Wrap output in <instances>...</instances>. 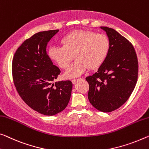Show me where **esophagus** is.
<instances>
[{"label": "esophagus", "mask_w": 149, "mask_h": 149, "mask_svg": "<svg viewBox=\"0 0 149 149\" xmlns=\"http://www.w3.org/2000/svg\"><path fill=\"white\" fill-rule=\"evenodd\" d=\"M78 80H79V79H72L71 81H72V82L73 84H76L77 82L78 81Z\"/></svg>", "instance_id": "34e87169"}]
</instances>
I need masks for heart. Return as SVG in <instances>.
Returning <instances> with one entry per match:
<instances>
[{"instance_id": "obj_1", "label": "heart", "mask_w": 149, "mask_h": 149, "mask_svg": "<svg viewBox=\"0 0 149 149\" xmlns=\"http://www.w3.org/2000/svg\"><path fill=\"white\" fill-rule=\"evenodd\" d=\"M63 47L51 46L49 55L62 68H67L74 55L76 61L67 68L68 78L78 77L90 69L98 68L110 51V40L104 34L78 29L69 32L61 40Z\"/></svg>"}]
</instances>
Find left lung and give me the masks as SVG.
<instances>
[{"label": "left lung", "mask_w": 149, "mask_h": 149, "mask_svg": "<svg viewBox=\"0 0 149 149\" xmlns=\"http://www.w3.org/2000/svg\"><path fill=\"white\" fill-rule=\"evenodd\" d=\"M110 40V51L97 72L86 78L88 98L98 111L109 113L120 107L135 87L138 58L132 45L113 29L100 26Z\"/></svg>", "instance_id": "left-lung-1"}]
</instances>
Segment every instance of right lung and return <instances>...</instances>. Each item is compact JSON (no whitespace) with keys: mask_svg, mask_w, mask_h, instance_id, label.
<instances>
[{"mask_svg":"<svg viewBox=\"0 0 149 149\" xmlns=\"http://www.w3.org/2000/svg\"><path fill=\"white\" fill-rule=\"evenodd\" d=\"M58 32H39L25 40L12 63L14 84L20 97L34 111L48 116L67 107L72 88L70 81H55L61 70L47 52L48 42Z\"/></svg>","mask_w":149,"mask_h":149,"instance_id":"add662e5","label":"right lung"}]
</instances>
